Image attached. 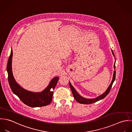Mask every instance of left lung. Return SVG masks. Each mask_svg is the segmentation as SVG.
I'll return each instance as SVG.
<instances>
[{"instance_id": "8db88e82", "label": "left lung", "mask_w": 132, "mask_h": 132, "mask_svg": "<svg viewBox=\"0 0 132 132\" xmlns=\"http://www.w3.org/2000/svg\"><path fill=\"white\" fill-rule=\"evenodd\" d=\"M112 53L113 55H114V56H115V55L114 54V53L113 52V51L112 50ZM115 62H116V61H115L114 62V73H113V79L112 80V81L110 84V85H109V86L108 87V88H107V89L106 90L105 92L101 94V95L97 96V97L96 98H85V97H83L82 96H81V95H80L77 92V91L76 90V89L74 88V87L72 86V85L71 84L70 82L69 81V86H70V89L72 91V94H73V97L75 98V99L80 104H92V103H94L97 101H99L103 98H104L105 97V96L108 94V93H109L111 89V87L112 86V85L115 80V77H116V71H115Z\"/></svg>"}]
</instances>
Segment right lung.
<instances>
[{"label":"right lung","mask_w":132,"mask_h":132,"mask_svg":"<svg viewBox=\"0 0 132 132\" xmlns=\"http://www.w3.org/2000/svg\"><path fill=\"white\" fill-rule=\"evenodd\" d=\"M13 51L11 48V54L7 64V72L9 85L13 93L16 95L19 99L26 105L30 107H40L49 105L52 101L53 90L55 88L59 80V77H55L51 80L47 87L42 91L35 92L29 91L21 87L14 78L12 62Z\"/></svg>","instance_id":"right-lung-1"}]
</instances>
